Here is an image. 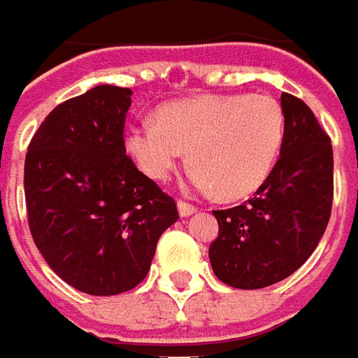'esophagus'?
Listing matches in <instances>:
<instances>
[{
  "instance_id": "1",
  "label": "esophagus",
  "mask_w": 358,
  "mask_h": 358,
  "mask_svg": "<svg viewBox=\"0 0 358 358\" xmlns=\"http://www.w3.org/2000/svg\"><path fill=\"white\" fill-rule=\"evenodd\" d=\"M178 211L182 217H189L192 213H196V206H192L188 201H178Z\"/></svg>"
}]
</instances>
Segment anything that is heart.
I'll return each instance as SVG.
<instances>
[{
    "instance_id": "heart-1",
    "label": "heart",
    "mask_w": 358,
    "mask_h": 358,
    "mask_svg": "<svg viewBox=\"0 0 358 358\" xmlns=\"http://www.w3.org/2000/svg\"><path fill=\"white\" fill-rule=\"evenodd\" d=\"M284 133V109L274 97L208 94L170 101L157 123L129 129L127 152L147 176L164 182L189 150V186L237 199L271 176Z\"/></svg>"
}]
</instances>
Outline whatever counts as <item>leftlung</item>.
I'll return each instance as SVG.
<instances>
[{"label": "left lung", "instance_id": "left-lung-1", "mask_svg": "<svg viewBox=\"0 0 358 358\" xmlns=\"http://www.w3.org/2000/svg\"><path fill=\"white\" fill-rule=\"evenodd\" d=\"M280 106L286 133L271 176L243 206L213 211L220 235L210 245L211 268L241 290L266 288L294 274L331 215V138L301 99L282 94Z\"/></svg>", "mask_w": 358, "mask_h": 358}]
</instances>
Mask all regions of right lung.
Masks as SVG:
<instances>
[{
	"instance_id": "1",
	"label": "right lung",
	"mask_w": 358,
	"mask_h": 358,
	"mask_svg": "<svg viewBox=\"0 0 358 358\" xmlns=\"http://www.w3.org/2000/svg\"><path fill=\"white\" fill-rule=\"evenodd\" d=\"M129 87L103 84L52 109L25 159L29 229L72 288L115 296L145 280L176 201L125 152Z\"/></svg>"
}]
</instances>
